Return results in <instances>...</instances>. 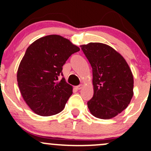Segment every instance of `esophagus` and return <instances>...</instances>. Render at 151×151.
<instances>
[{"instance_id":"1","label":"esophagus","mask_w":151,"mask_h":151,"mask_svg":"<svg viewBox=\"0 0 151 151\" xmlns=\"http://www.w3.org/2000/svg\"><path fill=\"white\" fill-rule=\"evenodd\" d=\"M83 85H79L78 86H77V89H78V90H80V89H82V88H83Z\"/></svg>"}]
</instances>
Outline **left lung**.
Here are the masks:
<instances>
[{"label":"left lung","instance_id":"1","mask_svg":"<svg viewBox=\"0 0 151 151\" xmlns=\"http://www.w3.org/2000/svg\"><path fill=\"white\" fill-rule=\"evenodd\" d=\"M93 71V96L88 101L96 118L109 119L124 110L133 96L134 78L126 60L102 43L81 45Z\"/></svg>","mask_w":151,"mask_h":151}]
</instances>
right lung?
I'll use <instances>...</instances> for the list:
<instances>
[{"mask_svg":"<svg viewBox=\"0 0 151 151\" xmlns=\"http://www.w3.org/2000/svg\"><path fill=\"white\" fill-rule=\"evenodd\" d=\"M80 48L59 35H49L35 41L27 49L17 71L19 91L36 114L50 116L61 112L72 94L66 82L63 66Z\"/></svg>","mask_w":151,"mask_h":151,"instance_id":"1","label":"right lung"}]
</instances>
